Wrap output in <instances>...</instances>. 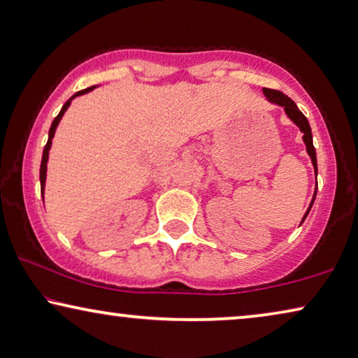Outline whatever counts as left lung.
<instances>
[{
  "label": "left lung",
  "mask_w": 358,
  "mask_h": 358,
  "mask_svg": "<svg viewBox=\"0 0 358 358\" xmlns=\"http://www.w3.org/2000/svg\"><path fill=\"white\" fill-rule=\"evenodd\" d=\"M264 94L266 96V99H268L270 103L281 106V108L285 109L286 115L289 117V119H291L292 122H294V124H296L299 128H301V131L303 133L302 140H303V143H306L307 152H308V156H310V159H312L313 170H315V177H317V175H318V167H317V152H315V148H313L312 128H310V124H308L307 117L303 115L301 110H299V108L296 106L294 101H292L291 98H287V96H286L285 93L276 92V90L264 88ZM315 196H317V188H315V193H313V197H312L310 206H308V209H307V212H306V215H303V218H302V222L306 220V217L308 215V212H310L312 206H313V201H315ZM302 222H301V223H302Z\"/></svg>",
  "instance_id": "1"
}]
</instances>
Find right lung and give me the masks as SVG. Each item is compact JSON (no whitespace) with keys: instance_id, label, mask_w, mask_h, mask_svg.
<instances>
[{"instance_id":"obj_1","label":"right lung","mask_w":358,"mask_h":358,"mask_svg":"<svg viewBox=\"0 0 358 358\" xmlns=\"http://www.w3.org/2000/svg\"><path fill=\"white\" fill-rule=\"evenodd\" d=\"M94 88H96V87H90V88H87V90H82V92H77L76 94H73L72 98H69V99L66 101V104L62 106V109H61L59 114H57L56 119L52 120L51 128H50V133H48V143H46L45 149H43V157H41V165H40V185H41V196H43V193H45V183H46V169H48V167H46V164H48V157H50V149H51L52 138H55L56 128H57V125H59V122H61V119H62V115L66 114V110L69 109V106H71L72 99H73V98H77V96L87 94V93H90V92H92V90H94Z\"/></svg>"}]
</instances>
